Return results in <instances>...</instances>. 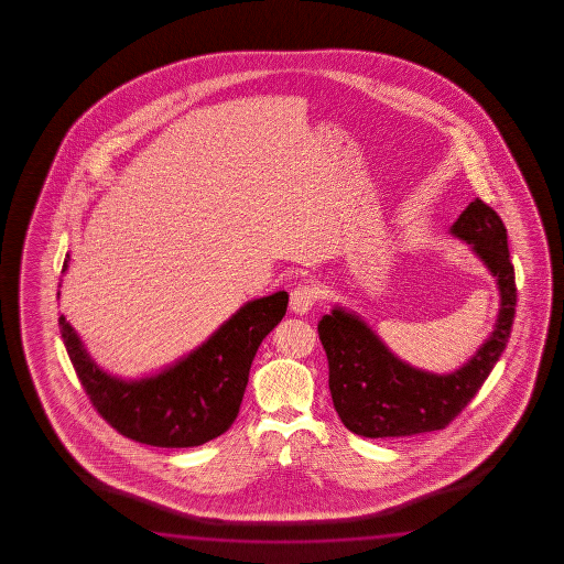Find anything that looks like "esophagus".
Segmentation results:
<instances>
[{"label":"esophagus","instance_id":"esophagus-1","mask_svg":"<svg viewBox=\"0 0 564 564\" xmlns=\"http://www.w3.org/2000/svg\"><path fill=\"white\" fill-rule=\"evenodd\" d=\"M315 300H317V290L314 284L310 282L297 284L290 294V310L300 315L307 314L315 306Z\"/></svg>","mask_w":564,"mask_h":564}]
</instances>
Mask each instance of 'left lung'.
Segmentation results:
<instances>
[{"instance_id": "obj_1", "label": "left lung", "mask_w": 564, "mask_h": 564, "mask_svg": "<svg viewBox=\"0 0 564 564\" xmlns=\"http://www.w3.org/2000/svg\"><path fill=\"white\" fill-rule=\"evenodd\" d=\"M449 232L466 240L497 278L501 307L478 354L448 375L414 369L389 351L359 315L334 307L317 324L339 419L365 438H401L442 430L466 409L506 349L516 317V270L501 217L474 199Z\"/></svg>"}]
</instances>
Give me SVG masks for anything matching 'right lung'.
<instances>
[{
	"label": "right lung",
	"mask_w": 564,
	"mask_h": 564,
	"mask_svg": "<svg viewBox=\"0 0 564 564\" xmlns=\"http://www.w3.org/2000/svg\"><path fill=\"white\" fill-rule=\"evenodd\" d=\"M67 267L68 254L63 272ZM286 307V292L252 300L195 351L140 381L102 371L65 315L58 327L78 381L116 432L158 448H193L227 432L237 419L258 345Z\"/></svg>",
	"instance_id": "add662e5"
}]
</instances>
